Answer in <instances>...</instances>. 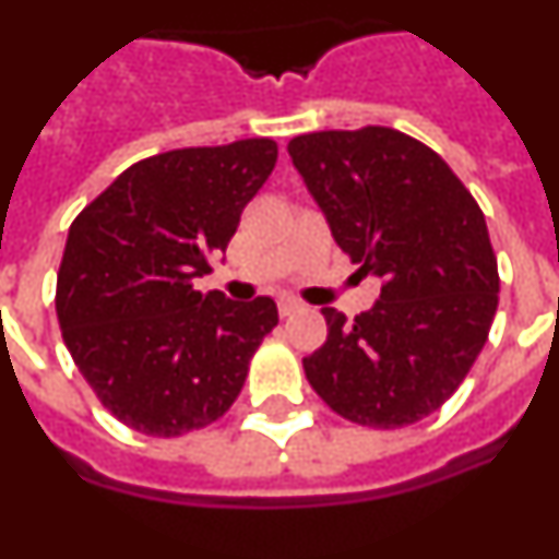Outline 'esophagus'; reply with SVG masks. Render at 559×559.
<instances>
[{"mask_svg":"<svg viewBox=\"0 0 559 559\" xmlns=\"http://www.w3.org/2000/svg\"><path fill=\"white\" fill-rule=\"evenodd\" d=\"M296 310H302V302H296V299H290V296H285V299H280V316H290L296 313Z\"/></svg>","mask_w":559,"mask_h":559,"instance_id":"obj_1","label":"esophagus"}]
</instances>
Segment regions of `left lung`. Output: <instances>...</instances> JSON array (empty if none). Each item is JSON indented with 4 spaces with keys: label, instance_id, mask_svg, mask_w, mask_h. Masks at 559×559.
Masks as SVG:
<instances>
[{
    "label": "left lung",
    "instance_id": "1",
    "mask_svg": "<svg viewBox=\"0 0 559 559\" xmlns=\"http://www.w3.org/2000/svg\"><path fill=\"white\" fill-rule=\"evenodd\" d=\"M288 153L341 251L380 280L353 322L322 308L308 383L349 423L412 426L456 392L490 335L498 260L484 212L437 151L394 128L302 133Z\"/></svg>",
    "mask_w": 559,
    "mask_h": 559
}]
</instances>
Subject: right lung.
Listing matches in <instances>:
<instances>
[{
  "mask_svg": "<svg viewBox=\"0 0 559 559\" xmlns=\"http://www.w3.org/2000/svg\"><path fill=\"white\" fill-rule=\"evenodd\" d=\"M274 165L269 136L156 153L69 226L56 285L63 344L133 431L181 437L224 417L280 322L269 296L195 290Z\"/></svg>",
  "mask_w": 559,
  "mask_h": 559,
  "instance_id": "right-lung-1",
  "label": "right lung"
}]
</instances>
